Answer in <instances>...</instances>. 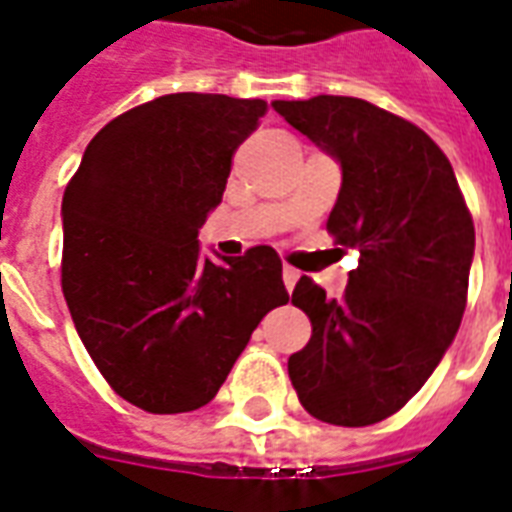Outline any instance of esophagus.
Segmentation results:
<instances>
[{
    "instance_id": "1",
    "label": "esophagus",
    "mask_w": 512,
    "mask_h": 512,
    "mask_svg": "<svg viewBox=\"0 0 512 512\" xmlns=\"http://www.w3.org/2000/svg\"><path fill=\"white\" fill-rule=\"evenodd\" d=\"M298 279H301V274H298L295 268H290V266L282 268V282H285V287L290 290V293H293V287H295V282H298Z\"/></svg>"
}]
</instances>
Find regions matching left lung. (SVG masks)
Here are the masks:
<instances>
[{"label":"left lung","mask_w":512,"mask_h":512,"mask_svg":"<svg viewBox=\"0 0 512 512\" xmlns=\"http://www.w3.org/2000/svg\"><path fill=\"white\" fill-rule=\"evenodd\" d=\"M271 105L339 162L328 233L361 255L339 301L298 279L293 304L309 314L312 339L287 372L309 415L372 426L423 388L456 339L475 225L448 157L410 121L333 94Z\"/></svg>","instance_id":"obj_1"}]
</instances>
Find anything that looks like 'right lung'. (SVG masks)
<instances>
[{"instance_id":"add662e5","label":"right lung","mask_w":512,"mask_h":512,"mask_svg":"<svg viewBox=\"0 0 512 512\" xmlns=\"http://www.w3.org/2000/svg\"><path fill=\"white\" fill-rule=\"evenodd\" d=\"M263 113V100L227 94L143 102L94 135L64 189V301L94 366L140 410L208 404L290 298L271 246L200 255L198 230Z\"/></svg>"}]
</instances>
